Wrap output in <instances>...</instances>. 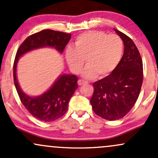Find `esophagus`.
Returning <instances> with one entry per match:
<instances>
[{"label": "esophagus", "instance_id": "esophagus-1", "mask_svg": "<svg viewBox=\"0 0 158 158\" xmlns=\"http://www.w3.org/2000/svg\"><path fill=\"white\" fill-rule=\"evenodd\" d=\"M87 83V81H85V80H82V79H79V80H78V85H85V84H86Z\"/></svg>", "mask_w": 158, "mask_h": 158}]
</instances>
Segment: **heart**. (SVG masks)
Returning a JSON list of instances; mask_svg holds the SVG:
<instances>
[{"instance_id":"1","label":"heart","mask_w":158,"mask_h":158,"mask_svg":"<svg viewBox=\"0 0 158 158\" xmlns=\"http://www.w3.org/2000/svg\"><path fill=\"white\" fill-rule=\"evenodd\" d=\"M123 53V43L118 35L88 31L77 36L74 48H66L65 58L74 73L81 71L86 59L88 65L83 70L82 76L91 79L97 74L104 77L111 73L120 61Z\"/></svg>"}]
</instances>
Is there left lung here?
Wrapping results in <instances>:
<instances>
[{
	"mask_svg": "<svg viewBox=\"0 0 158 158\" xmlns=\"http://www.w3.org/2000/svg\"><path fill=\"white\" fill-rule=\"evenodd\" d=\"M124 44L120 61L111 73L95 81L90 102L94 113L108 120L123 118L135 106L143 83V61L131 39L114 29Z\"/></svg>",
	"mask_w": 158,
	"mask_h": 158,
	"instance_id": "left-lung-1",
	"label": "left lung"
}]
</instances>
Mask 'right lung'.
Wrapping results in <instances>:
<instances>
[{
  "instance_id": "add662e5",
  "label": "right lung",
  "mask_w": 158,
  "mask_h": 158,
  "mask_svg": "<svg viewBox=\"0 0 158 158\" xmlns=\"http://www.w3.org/2000/svg\"><path fill=\"white\" fill-rule=\"evenodd\" d=\"M71 38V34L44 30L30 35L23 41L16 52L13 65L14 83L21 102L34 117L44 122H52L66 113L68 103L78 88V77L75 75L62 74L58 78L48 91L39 97H30L20 88L16 77V68L19 58L31 50L50 47L62 53Z\"/></svg>"
}]
</instances>
